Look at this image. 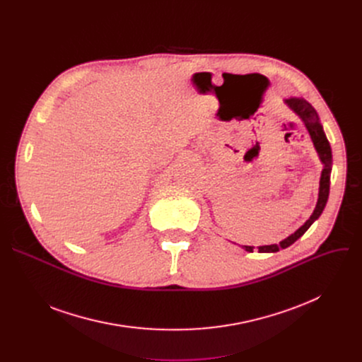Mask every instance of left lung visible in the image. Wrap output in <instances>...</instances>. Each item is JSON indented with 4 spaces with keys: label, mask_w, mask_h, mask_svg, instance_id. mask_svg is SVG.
Returning <instances> with one entry per match:
<instances>
[{
    "label": "left lung",
    "mask_w": 362,
    "mask_h": 362,
    "mask_svg": "<svg viewBox=\"0 0 362 362\" xmlns=\"http://www.w3.org/2000/svg\"><path fill=\"white\" fill-rule=\"evenodd\" d=\"M286 105L300 117V120L305 123V127L309 132V136L313 139V143L320 154V159L324 163V170L321 175V180H320V194H318V202L315 206V211L295 233H292L291 236H288L286 239H284L282 242H279V245H265V246H259V252H265V253H272V252H278L279 249H285L289 245H292L295 240H298L308 229L311 226L322 214L328 196H329V180H331V166H332V151H331V146L329 141L324 133V129L320 123V117L317 110L309 105V103L303 98H296V97H291L285 100ZM245 250L247 252H253V246H243Z\"/></svg>",
    "instance_id": "left-lung-1"
}]
</instances>
